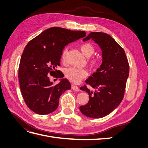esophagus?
I'll return each mask as SVG.
<instances>
[{
    "label": "esophagus",
    "instance_id": "esophagus-1",
    "mask_svg": "<svg viewBox=\"0 0 148 148\" xmlns=\"http://www.w3.org/2000/svg\"><path fill=\"white\" fill-rule=\"evenodd\" d=\"M71 88H72L73 90L76 91H80L79 88L77 86H75V85H72V86H71Z\"/></svg>",
    "mask_w": 148,
    "mask_h": 148
}]
</instances>
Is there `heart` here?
<instances>
[{"label":"heart","mask_w":148,"mask_h":148,"mask_svg":"<svg viewBox=\"0 0 148 148\" xmlns=\"http://www.w3.org/2000/svg\"><path fill=\"white\" fill-rule=\"evenodd\" d=\"M80 49L83 54L86 57L91 56L95 52V47L90 42H85L80 46ZM67 49L65 48L63 51L62 54V59L64 60L67 53ZM89 64L92 68H96L100 64V60L97 57H92L89 60ZM65 77L68 78L71 82L73 83H79L81 80L87 77L88 72L83 69H78L71 67L67 69L65 71Z\"/></svg>","instance_id":"obj_1"}]
</instances>
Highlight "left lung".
I'll list each match as a JSON object with an SVG mask.
<instances>
[{"label": "left lung", "instance_id": "obj_1", "mask_svg": "<svg viewBox=\"0 0 148 148\" xmlns=\"http://www.w3.org/2000/svg\"><path fill=\"white\" fill-rule=\"evenodd\" d=\"M91 39L102 50V64L86 83L95 89L92 91L86 86L80 88L88 93L89 100L79 107L81 112L88 117H104L114 110L122 102L127 80L129 64L123 49L110 35L91 32L83 39Z\"/></svg>", "mask_w": 148, "mask_h": 148}]
</instances>
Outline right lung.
I'll return each mask as SVG.
<instances>
[{
    "instance_id": "right-lung-1",
    "label": "right lung",
    "mask_w": 148,
    "mask_h": 148,
    "mask_svg": "<svg viewBox=\"0 0 148 148\" xmlns=\"http://www.w3.org/2000/svg\"><path fill=\"white\" fill-rule=\"evenodd\" d=\"M84 31H71L52 27L37 36L28 43L20 59L18 78L22 96L29 108L39 115L55 111L61 95L71 89L68 79L56 70L65 47L84 38ZM61 78L53 85L48 75Z\"/></svg>"
}]
</instances>
